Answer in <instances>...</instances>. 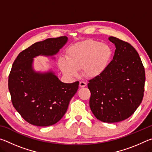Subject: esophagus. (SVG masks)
Returning <instances> with one entry per match:
<instances>
[{
  "label": "esophagus",
  "mask_w": 152,
  "mask_h": 152,
  "mask_svg": "<svg viewBox=\"0 0 152 152\" xmlns=\"http://www.w3.org/2000/svg\"><path fill=\"white\" fill-rule=\"evenodd\" d=\"M86 82H83V81H81L80 82V86L82 87V88H83V87H85L86 86Z\"/></svg>",
  "instance_id": "esophagus-1"
}]
</instances>
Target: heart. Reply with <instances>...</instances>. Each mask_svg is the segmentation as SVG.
Listing matches in <instances>:
<instances>
[{"label":"heart","mask_w":152,"mask_h":152,"mask_svg":"<svg viewBox=\"0 0 152 152\" xmlns=\"http://www.w3.org/2000/svg\"><path fill=\"white\" fill-rule=\"evenodd\" d=\"M112 56L109 45L94 40H85L69 47L66 59L60 58L58 66L66 76L73 78L78 76V70L82 69L87 78H93L106 70Z\"/></svg>","instance_id":"1"}]
</instances>
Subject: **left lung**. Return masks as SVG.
<instances>
[{
	"instance_id": "obj_1",
	"label": "left lung",
	"mask_w": 152,
	"mask_h": 152,
	"mask_svg": "<svg viewBox=\"0 0 152 152\" xmlns=\"http://www.w3.org/2000/svg\"><path fill=\"white\" fill-rule=\"evenodd\" d=\"M115 46V55L101 75L90 80V108L97 119L117 123L134 113L142 101L145 69L137 51L129 43L109 37Z\"/></svg>"
}]
</instances>
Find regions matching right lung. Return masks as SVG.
I'll return each mask as SVG.
<instances>
[{"mask_svg":"<svg viewBox=\"0 0 152 152\" xmlns=\"http://www.w3.org/2000/svg\"><path fill=\"white\" fill-rule=\"evenodd\" d=\"M66 36L49 38L21 51L12 64L9 90L15 109L30 124L47 127L58 123L78 89L79 82L64 83L53 70L37 72L33 58L56 55L68 42Z\"/></svg>","mask_w":152,"mask_h":152,"instance_id":"add662e5","label":"right lung"}]
</instances>
